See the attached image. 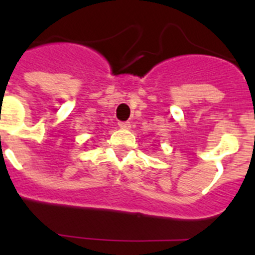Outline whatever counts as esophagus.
I'll return each instance as SVG.
<instances>
[{"instance_id":"1","label":"esophagus","mask_w":255,"mask_h":255,"mask_svg":"<svg viewBox=\"0 0 255 255\" xmlns=\"http://www.w3.org/2000/svg\"><path fill=\"white\" fill-rule=\"evenodd\" d=\"M119 126H120L121 129H130L131 128V124L129 121H120L119 123Z\"/></svg>"}]
</instances>
